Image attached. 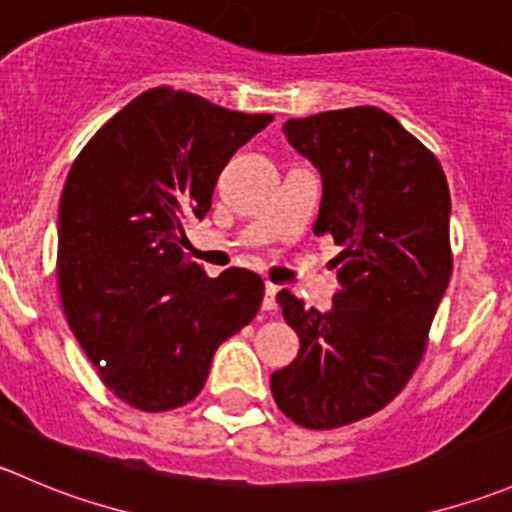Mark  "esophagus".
Returning <instances> with one entry per match:
<instances>
[{
  "instance_id": "34e87169",
  "label": "esophagus",
  "mask_w": 512,
  "mask_h": 512,
  "mask_svg": "<svg viewBox=\"0 0 512 512\" xmlns=\"http://www.w3.org/2000/svg\"><path fill=\"white\" fill-rule=\"evenodd\" d=\"M277 292H280V287L272 285V282H267L265 297H262V310H267V312L277 310Z\"/></svg>"
}]
</instances>
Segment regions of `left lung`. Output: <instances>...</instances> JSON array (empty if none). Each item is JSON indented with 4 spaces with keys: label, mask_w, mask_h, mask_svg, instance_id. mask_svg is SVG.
<instances>
[{
    "label": "left lung",
    "mask_w": 512,
    "mask_h": 512,
    "mask_svg": "<svg viewBox=\"0 0 512 512\" xmlns=\"http://www.w3.org/2000/svg\"><path fill=\"white\" fill-rule=\"evenodd\" d=\"M285 135L322 175L315 235L342 247L332 310L277 295L300 352L272 372L277 408L310 430L382 410L413 377L453 272L450 190L438 157L393 114L332 109L287 119Z\"/></svg>",
    "instance_id": "8db88e82"
}]
</instances>
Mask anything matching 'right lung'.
Here are the masks:
<instances>
[{"instance_id":"right-lung-1","label":"right lung","mask_w":512,"mask_h":512,"mask_svg":"<svg viewBox=\"0 0 512 512\" xmlns=\"http://www.w3.org/2000/svg\"><path fill=\"white\" fill-rule=\"evenodd\" d=\"M272 114L232 112L185 89L132 99L82 147L59 200L64 315L99 380L127 405L165 413L200 395L217 347L255 320L265 282L210 277L182 250L217 177Z\"/></svg>"}]
</instances>
